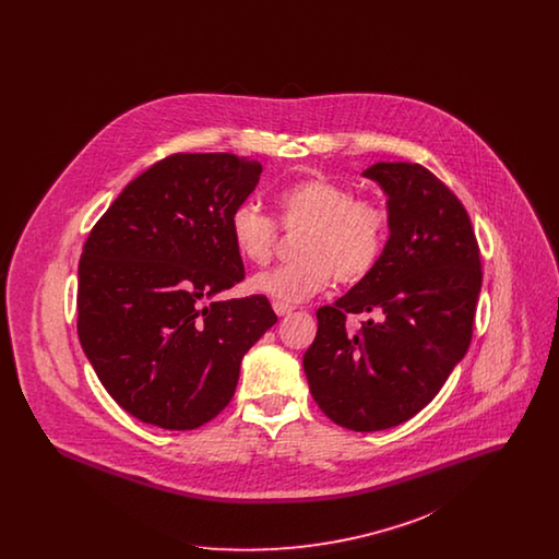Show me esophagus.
Here are the masks:
<instances>
[{
	"mask_svg": "<svg viewBox=\"0 0 559 559\" xmlns=\"http://www.w3.org/2000/svg\"><path fill=\"white\" fill-rule=\"evenodd\" d=\"M272 308H274V312L278 314V317H285V314H292L293 306L289 304H283V301H274L272 304Z\"/></svg>",
	"mask_w": 559,
	"mask_h": 559,
	"instance_id": "1",
	"label": "esophagus"
}]
</instances>
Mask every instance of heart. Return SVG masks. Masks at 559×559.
Instances as JSON below:
<instances>
[{
	"label": "heart",
	"instance_id": "b5f03b06",
	"mask_svg": "<svg viewBox=\"0 0 559 559\" xmlns=\"http://www.w3.org/2000/svg\"><path fill=\"white\" fill-rule=\"evenodd\" d=\"M276 221L285 233H304L299 262L251 278L249 287L283 304H301L331 287L356 285L379 264L390 233V213L374 199H358L347 185L310 176L276 194ZM230 237L242 260L266 266L276 253L278 227L251 203L230 213Z\"/></svg>",
	"mask_w": 559,
	"mask_h": 559
}]
</instances>
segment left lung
<instances>
[{
    "label": "left lung",
    "instance_id": "obj_1",
    "mask_svg": "<svg viewBox=\"0 0 559 559\" xmlns=\"http://www.w3.org/2000/svg\"><path fill=\"white\" fill-rule=\"evenodd\" d=\"M390 239L371 274L317 312L304 354L312 399L337 426L379 431L415 417L472 344L481 287L476 233L451 188L419 163H374ZM349 313L368 317L354 332Z\"/></svg>",
    "mask_w": 559,
    "mask_h": 559
}]
</instances>
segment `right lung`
Instances as JSON below:
<instances>
[{
	"instance_id": "1",
	"label": "right lung",
	"mask_w": 559,
	"mask_h": 559,
	"mask_svg": "<svg viewBox=\"0 0 559 559\" xmlns=\"http://www.w3.org/2000/svg\"><path fill=\"white\" fill-rule=\"evenodd\" d=\"M258 160L176 153L112 201L83 245L81 347L112 400L163 429H194L235 396L240 360L276 314L266 295L215 301L245 278L230 213Z\"/></svg>"
}]
</instances>
